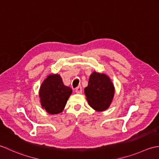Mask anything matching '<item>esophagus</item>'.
Listing matches in <instances>:
<instances>
[{
	"label": "esophagus",
	"mask_w": 159,
	"mask_h": 159,
	"mask_svg": "<svg viewBox=\"0 0 159 159\" xmlns=\"http://www.w3.org/2000/svg\"><path fill=\"white\" fill-rule=\"evenodd\" d=\"M75 92H76L77 93H78V94L82 93V86H77V88H76V89H75Z\"/></svg>",
	"instance_id": "34e87169"
}]
</instances>
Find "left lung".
Wrapping results in <instances>:
<instances>
[{
  "label": "left lung",
  "instance_id": "1",
  "mask_svg": "<svg viewBox=\"0 0 159 159\" xmlns=\"http://www.w3.org/2000/svg\"><path fill=\"white\" fill-rule=\"evenodd\" d=\"M115 86L111 78L105 73L93 71L89 77L88 86L84 93L89 106L95 111H104L108 109L115 95Z\"/></svg>",
  "mask_w": 159,
  "mask_h": 159
}]
</instances>
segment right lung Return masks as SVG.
Masks as SVG:
<instances>
[{"label":"right lung","mask_w":159,"mask_h":159,"mask_svg":"<svg viewBox=\"0 0 159 159\" xmlns=\"http://www.w3.org/2000/svg\"><path fill=\"white\" fill-rule=\"evenodd\" d=\"M72 91L70 87L64 85L60 75L50 74L44 80L39 90L42 108L48 114H59L65 108Z\"/></svg>","instance_id":"1"}]
</instances>
